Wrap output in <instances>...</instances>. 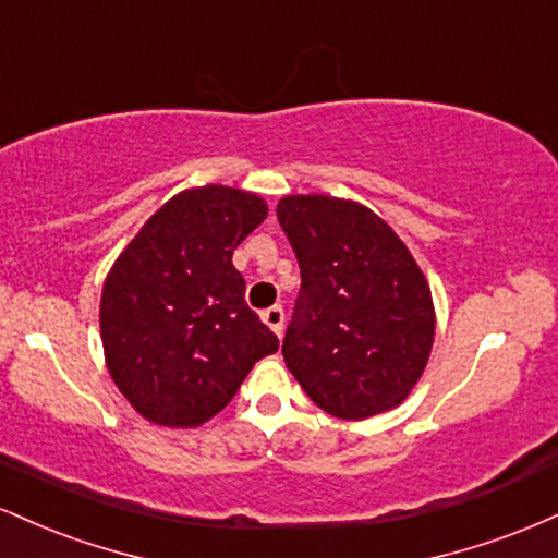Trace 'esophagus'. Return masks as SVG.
<instances>
[{
	"mask_svg": "<svg viewBox=\"0 0 558 558\" xmlns=\"http://www.w3.org/2000/svg\"><path fill=\"white\" fill-rule=\"evenodd\" d=\"M262 319H265V325L270 328L272 332H283V325H286V312L283 306H270V310L262 312Z\"/></svg>",
	"mask_w": 558,
	"mask_h": 558,
	"instance_id": "esophagus-1",
	"label": "esophagus"
}]
</instances>
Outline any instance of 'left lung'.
<instances>
[{
  "label": "left lung",
  "mask_w": 558,
  "mask_h": 558,
  "mask_svg": "<svg viewBox=\"0 0 558 558\" xmlns=\"http://www.w3.org/2000/svg\"><path fill=\"white\" fill-rule=\"evenodd\" d=\"M278 222L301 267L286 367L332 417L364 420L401 403L435 336L430 288L409 248L345 198L286 196Z\"/></svg>",
  "instance_id": "1"
}]
</instances>
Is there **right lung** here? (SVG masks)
Instances as JSON below:
<instances>
[{
  "instance_id": "add662e5",
  "label": "right lung",
  "mask_w": 558,
  "mask_h": 558,
  "mask_svg": "<svg viewBox=\"0 0 558 558\" xmlns=\"http://www.w3.org/2000/svg\"><path fill=\"white\" fill-rule=\"evenodd\" d=\"M267 217L257 194L181 191L146 220L101 291V343L120 393L165 427H196L228 407L278 336L248 310L235 246Z\"/></svg>"
}]
</instances>
